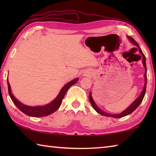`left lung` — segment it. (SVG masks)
Segmentation results:
<instances>
[{
    "label": "left lung",
    "mask_w": 156,
    "mask_h": 156,
    "mask_svg": "<svg viewBox=\"0 0 156 156\" xmlns=\"http://www.w3.org/2000/svg\"><path fill=\"white\" fill-rule=\"evenodd\" d=\"M128 38L129 39V41H130L132 43H133L135 45H136L137 47H139V51L140 54H142V63H143V65L145 68V70H146V72H145L144 73V79H145V83H144V88L142 89V93L140 95V96L137 98V99H136L135 101H134L133 103H132L130 106H129L128 108H126V109L123 111L122 113H119V114H111V113H108L103 112V111L101 110L100 109V108L97 106L96 104L95 103V102L94 101L93 98H92V96H91V93L89 94V101H90L91 104L92 105V107H93L94 109L96 111V112L100 113V114H101L102 115H105V116H107V117H112V118H122L124 117V116H126L129 114H131L132 112H133L134 111H135L138 107L140 105V104L141 103L142 100L144 98V96L145 95V93H146V87H147V66H146V59H145V56L144 55L143 53H142L141 49L139 47V44H138V43L134 40L133 38H131L130 36H128Z\"/></svg>",
    "instance_id": "8db88e82"
}]
</instances>
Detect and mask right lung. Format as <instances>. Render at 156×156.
<instances>
[{
	"label": "right lung",
	"instance_id": "obj_1",
	"mask_svg": "<svg viewBox=\"0 0 156 156\" xmlns=\"http://www.w3.org/2000/svg\"><path fill=\"white\" fill-rule=\"evenodd\" d=\"M78 80V78H75L74 80L69 82L68 83L66 84L62 88L59 94L58 95L56 98L50 102V103L46 105L45 106L41 107H30L22 104L20 102L18 101L14 96H13L8 80H7V86H8V91L9 96L11 98L13 102H14L16 106L19 109V110H20L23 113H24L25 114L30 116H32V117H43V116L51 114V113L55 112L58 109L60 105L62 103L63 98H64L66 92L67 91L69 88L71 86L73 85L75 83H77Z\"/></svg>",
	"mask_w": 156,
	"mask_h": 156
}]
</instances>
